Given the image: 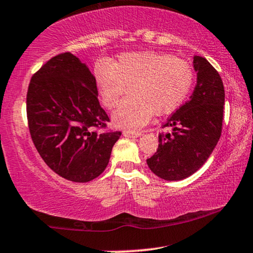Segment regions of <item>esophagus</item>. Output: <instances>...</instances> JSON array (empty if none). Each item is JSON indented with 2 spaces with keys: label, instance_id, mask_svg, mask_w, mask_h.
I'll list each match as a JSON object with an SVG mask.
<instances>
[{
  "label": "esophagus",
  "instance_id": "obj_1",
  "mask_svg": "<svg viewBox=\"0 0 253 253\" xmlns=\"http://www.w3.org/2000/svg\"><path fill=\"white\" fill-rule=\"evenodd\" d=\"M123 134H124V136H126V138H139V136L141 135V133H140V132H130V130H125Z\"/></svg>",
  "mask_w": 253,
  "mask_h": 253
}]
</instances>
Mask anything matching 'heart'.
<instances>
[{
    "label": "heart",
    "instance_id": "obj_1",
    "mask_svg": "<svg viewBox=\"0 0 253 253\" xmlns=\"http://www.w3.org/2000/svg\"><path fill=\"white\" fill-rule=\"evenodd\" d=\"M97 92L106 107L113 109L128 93L113 114L120 128L136 130L152 115L174 112L187 99L193 86L192 67L173 55L156 51L125 53L113 65L99 63L94 71Z\"/></svg>",
    "mask_w": 253,
    "mask_h": 253
}]
</instances>
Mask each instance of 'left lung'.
<instances>
[{
    "mask_svg": "<svg viewBox=\"0 0 253 253\" xmlns=\"http://www.w3.org/2000/svg\"><path fill=\"white\" fill-rule=\"evenodd\" d=\"M197 84L190 100L167 119L171 133L159 135V146L147 165L169 181L182 180L202 167L221 134L225 90L220 75L205 57L194 55Z\"/></svg>",
    "mask_w": 253,
    "mask_h": 253,
    "instance_id": "8db88e82",
    "label": "left lung"
}]
</instances>
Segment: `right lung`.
Returning a JSON list of instances; mask_svg holds the SVG:
<instances>
[{
  "label": "right lung",
  "instance_id": "obj_1",
  "mask_svg": "<svg viewBox=\"0 0 253 253\" xmlns=\"http://www.w3.org/2000/svg\"><path fill=\"white\" fill-rule=\"evenodd\" d=\"M95 77L72 53L54 56L33 75L27 93L30 135L56 174L87 182L105 171L120 132L97 133L109 121Z\"/></svg>",
  "mask_w": 253,
  "mask_h": 253
}]
</instances>
